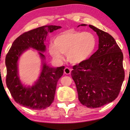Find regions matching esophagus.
<instances>
[{
    "label": "esophagus",
    "mask_w": 130,
    "mask_h": 130,
    "mask_svg": "<svg viewBox=\"0 0 130 130\" xmlns=\"http://www.w3.org/2000/svg\"><path fill=\"white\" fill-rule=\"evenodd\" d=\"M71 72V69H70L69 67H66L64 70V72L66 74H70Z\"/></svg>",
    "instance_id": "34e87169"
}]
</instances>
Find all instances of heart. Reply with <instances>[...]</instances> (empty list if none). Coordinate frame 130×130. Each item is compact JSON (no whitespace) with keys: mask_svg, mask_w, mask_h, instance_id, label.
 <instances>
[{"mask_svg":"<svg viewBox=\"0 0 130 130\" xmlns=\"http://www.w3.org/2000/svg\"><path fill=\"white\" fill-rule=\"evenodd\" d=\"M96 44V38L92 33L66 31L54 38V45H50L49 52L54 58L58 60L62 58L61 53L66 54L70 63L78 64L91 56Z\"/></svg>","mask_w":130,"mask_h":130,"instance_id":"b5f03b06","label":"heart"}]
</instances>
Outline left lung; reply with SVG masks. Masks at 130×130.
<instances>
[{"mask_svg":"<svg viewBox=\"0 0 130 130\" xmlns=\"http://www.w3.org/2000/svg\"><path fill=\"white\" fill-rule=\"evenodd\" d=\"M89 27L98 36L99 48L89 59L74 66L71 76L75 83L79 101L83 106L93 108L117 98L125 75L123 55L114 39L92 25Z\"/></svg>","mask_w":130,"mask_h":130,"instance_id":"left-lung-1","label":"left lung"}]
</instances>
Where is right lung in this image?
<instances>
[{"label": "right lung", "instance_id": "obj_1", "mask_svg": "<svg viewBox=\"0 0 130 130\" xmlns=\"http://www.w3.org/2000/svg\"><path fill=\"white\" fill-rule=\"evenodd\" d=\"M60 26L46 25L22 34L13 42L6 57V85L14 101L32 110H44L54 100L58 81L63 75L64 66L50 67L43 63L40 77L32 87H26L20 82L18 73V61L20 56L29 48L40 52L45 51L44 42L47 34L60 28ZM39 52L43 60L45 56Z\"/></svg>", "mask_w": 130, "mask_h": 130}]
</instances>
